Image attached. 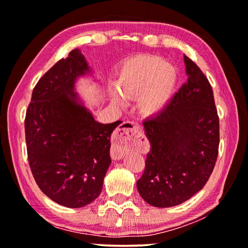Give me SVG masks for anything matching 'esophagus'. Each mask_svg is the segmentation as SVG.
<instances>
[{"label": "esophagus", "mask_w": 248, "mask_h": 248, "mask_svg": "<svg viewBox=\"0 0 248 248\" xmlns=\"http://www.w3.org/2000/svg\"><path fill=\"white\" fill-rule=\"evenodd\" d=\"M139 125L132 123H124L117 128L111 145L112 159H120L128 151L129 145L140 138Z\"/></svg>", "instance_id": "34e87169"}]
</instances>
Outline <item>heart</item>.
Segmentation results:
<instances>
[{
    "instance_id": "1",
    "label": "heart",
    "mask_w": 248,
    "mask_h": 248,
    "mask_svg": "<svg viewBox=\"0 0 248 248\" xmlns=\"http://www.w3.org/2000/svg\"><path fill=\"white\" fill-rule=\"evenodd\" d=\"M178 68L159 55L139 54L121 62L114 84L108 94L114 107L125 106L127 99L136 98L140 116L155 117L171 102L178 86Z\"/></svg>"
}]
</instances>
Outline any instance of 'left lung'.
<instances>
[{
    "label": "left lung",
    "instance_id": "1",
    "mask_svg": "<svg viewBox=\"0 0 248 248\" xmlns=\"http://www.w3.org/2000/svg\"><path fill=\"white\" fill-rule=\"evenodd\" d=\"M188 80L164 111L143 123L150 142L137 188L148 204L172 207L205 186L215 167L219 118L209 81L184 55Z\"/></svg>",
    "mask_w": 248,
    "mask_h": 248
}]
</instances>
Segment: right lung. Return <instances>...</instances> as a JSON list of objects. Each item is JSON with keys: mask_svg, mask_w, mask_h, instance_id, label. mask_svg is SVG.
Returning a JSON list of instances; mask_svg holds the SVG:
<instances>
[{"mask_svg": "<svg viewBox=\"0 0 248 248\" xmlns=\"http://www.w3.org/2000/svg\"><path fill=\"white\" fill-rule=\"evenodd\" d=\"M90 72L79 49L72 50L38 81L25 116V141L32 175L47 197L69 208L100 195L108 170L110 137L119 121L94 120L75 92Z\"/></svg>", "mask_w": 248, "mask_h": 248, "instance_id": "right-lung-1", "label": "right lung"}]
</instances>
